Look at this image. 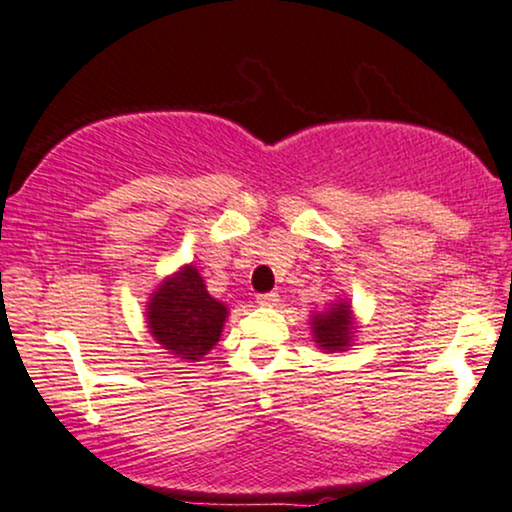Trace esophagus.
Listing matches in <instances>:
<instances>
[{"label":"esophagus","mask_w":512,"mask_h":512,"mask_svg":"<svg viewBox=\"0 0 512 512\" xmlns=\"http://www.w3.org/2000/svg\"><path fill=\"white\" fill-rule=\"evenodd\" d=\"M256 304L258 306H277V304H280V294H277V292L258 294L256 296Z\"/></svg>","instance_id":"34e87169"}]
</instances>
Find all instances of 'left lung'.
<instances>
[{"mask_svg": "<svg viewBox=\"0 0 512 512\" xmlns=\"http://www.w3.org/2000/svg\"><path fill=\"white\" fill-rule=\"evenodd\" d=\"M311 325H313L315 342L323 346V349L342 351V349H346V346H349L353 327H351L349 304H344V301L334 304L330 311L315 315Z\"/></svg>", "mask_w": 512, "mask_h": 512, "instance_id": "8db88e82", "label": "left lung"}]
</instances>
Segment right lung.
<instances>
[{
	"instance_id": "add662e5",
	"label": "right lung",
	"mask_w": 512,
	"mask_h": 512,
	"mask_svg": "<svg viewBox=\"0 0 512 512\" xmlns=\"http://www.w3.org/2000/svg\"><path fill=\"white\" fill-rule=\"evenodd\" d=\"M151 334L173 356L199 361L218 342L227 308L206 292L197 268L170 277L147 308Z\"/></svg>"
}]
</instances>
